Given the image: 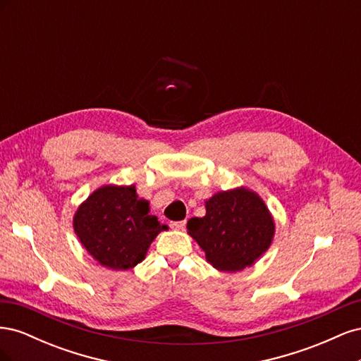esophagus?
Instances as JSON below:
<instances>
[{"instance_id": "1", "label": "esophagus", "mask_w": 361, "mask_h": 361, "mask_svg": "<svg viewBox=\"0 0 361 361\" xmlns=\"http://www.w3.org/2000/svg\"><path fill=\"white\" fill-rule=\"evenodd\" d=\"M185 224H187L185 221H173V223H170L171 228H176V231H183Z\"/></svg>"}]
</instances>
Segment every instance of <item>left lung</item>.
Listing matches in <instances>:
<instances>
[{
	"instance_id": "obj_1",
	"label": "left lung",
	"mask_w": 361,
	"mask_h": 361,
	"mask_svg": "<svg viewBox=\"0 0 361 361\" xmlns=\"http://www.w3.org/2000/svg\"><path fill=\"white\" fill-rule=\"evenodd\" d=\"M204 207L206 215L190 218L187 228L214 268L243 271L271 247L274 216L257 192L245 187L220 191L204 202Z\"/></svg>"
}]
</instances>
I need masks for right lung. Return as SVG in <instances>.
Instances as JSON below:
<instances>
[{
  "label": "right lung",
  "mask_w": 361,
  "mask_h": 361,
  "mask_svg": "<svg viewBox=\"0 0 361 361\" xmlns=\"http://www.w3.org/2000/svg\"><path fill=\"white\" fill-rule=\"evenodd\" d=\"M150 214L146 199H140L135 185H102L76 209L73 231L97 264L126 271L145 260L154 239L164 231Z\"/></svg>",
  "instance_id": "add662e5"
}]
</instances>
